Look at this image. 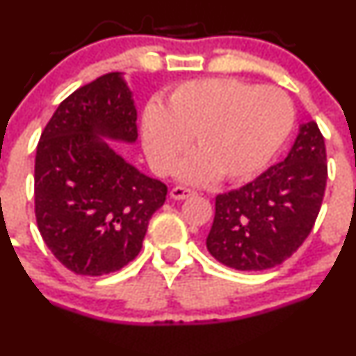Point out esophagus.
Wrapping results in <instances>:
<instances>
[{
	"label": "esophagus",
	"mask_w": 356,
	"mask_h": 356,
	"mask_svg": "<svg viewBox=\"0 0 356 356\" xmlns=\"http://www.w3.org/2000/svg\"><path fill=\"white\" fill-rule=\"evenodd\" d=\"M195 193H197L195 190L186 188V186H181V185L175 186V188L171 190V197H173V199H177V200L188 199V197H193V195H195Z\"/></svg>",
	"instance_id": "obj_1"
}]
</instances>
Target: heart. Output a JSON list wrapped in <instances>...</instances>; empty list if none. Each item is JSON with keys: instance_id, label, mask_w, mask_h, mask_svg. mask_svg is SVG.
<instances>
[{"instance_id": "heart-1", "label": "heart", "mask_w": 356, "mask_h": 356, "mask_svg": "<svg viewBox=\"0 0 356 356\" xmlns=\"http://www.w3.org/2000/svg\"><path fill=\"white\" fill-rule=\"evenodd\" d=\"M293 122V102L279 88L228 77L186 81L171 90L164 107L150 102L143 108V149L154 170L166 175L192 138L197 152L181 164L179 177L241 181L272 159Z\"/></svg>"}]
</instances>
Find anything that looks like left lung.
I'll list each match as a JSON object with an SVG mask.
<instances>
[{
  "label": "left lung",
  "mask_w": 356,
  "mask_h": 356,
  "mask_svg": "<svg viewBox=\"0 0 356 356\" xmlns=\"http://www.w3.org/2000/svg\"><path fill=\"white\" fill-rule=\"evenodd\" d=\"M325 183V142L312 121L301 126L282 163L241 188L218 193L207 251L220 263L242 272L280 265L312 232Z\"/></svg>",
  "instance_id": "left-lung-1"
}]
</instances>
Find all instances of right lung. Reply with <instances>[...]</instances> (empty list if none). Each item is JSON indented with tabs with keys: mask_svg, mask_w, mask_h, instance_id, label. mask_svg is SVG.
<instances>
[{
	"mask_svg": "<svg viewBox=\"0 0 356 356\" xmlns=\"http://www.w3.org/2000/svg\"><path fill=\"white\" fill-rule=\"evenodd\" d=\"M135 142L136 108L119 72L60 102L44 126L34 166L38 230L77 275H107L138 256L168 186L145 177L100 138Z\"/></svg>",
	"mask_w": 356,
	"mask_h": 356,
	"instance_id": "add662e5",
	"label": "right lung"
}]
</instances>
